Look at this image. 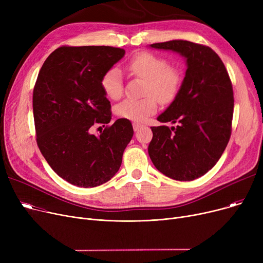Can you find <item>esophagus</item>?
Returning <instances> with one entry per match:
<instances>
[{
	"mask_svg": "<svg viewBox=\"0 0 263 263\" xmlns=\"http://www.w3.org/2000/svg\"><path fill=\"white\" fill-rule=\"evenodd\" d=\"M142 127H143L142 124H139V123H133V129H134V131H135V132H136V131H139Z\"/></svg>",
	"mask_w": 263,
	"mask_h": 263,
	"instance_id": "1",
	"label": "esophagus"
}]
</instances>
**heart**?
I'll return each mask as SVG.
<instances>
[{"label": "heart", "mask_w": 263, "mask_h": 263, "mask_svg": "<svg viewBox=\"0 0 263 263\" xmlns=\"http://www.w3.org/2000/svg\"><path fill=\"white\" fill-rule=\"evenodd\" d=\"M128 72L145 81L143 99H126L120 102L118 116L141 122L157 112L158 101L162 104L173 102L181 88L183 76L177 66L150 52H140L127 63ZM101 87L107 98L118 100L123 93L122 76L117 68H110L103 74Z\"/></svg>", "instance_id": "b5f03b06"}]
</instances>
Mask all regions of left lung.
<instances>
[{
  "instance_id": "1",
  "label": "left lung",
  "mask_w": 263,
  "mask_h": 263,
  "mask_svg": "<svg viewBox=\"0 0 263 263\" xmlns=\"http://www.w3.org/2000/svg\"><path fill=\"white\" fill-rule=\"evenodd\" d=\"M151 48L177 52L186 71L176 99L158 120L178 122L175 128L151 127L148 154L165 176L191 181L208 173L222 157L231 135L233 90L226 67L208 46L171 40Z\"/></svg>"
}]
</instances>
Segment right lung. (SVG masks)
Masks as SVG:
<instances>
[{
	"label": "right lung",
	"instance_id": "add662e5",
	"mask_svg": "<svg viewBox=\"0 0 263 263\" xmlns=\"http://www.w3.org/2000/svg\"><path fill=\"white\" fill-rule=\"evenodd\" d=\"M124 53L105 46H63L38 73L33 91L37 145L51 168L73 185L95 187L113 178L133 136L126 118L106 126L98 137L88 131L112 119L101 80Z\"/></svg>",
	"mask_w": 263,
	"mask_h": 263
}]
</instances>
